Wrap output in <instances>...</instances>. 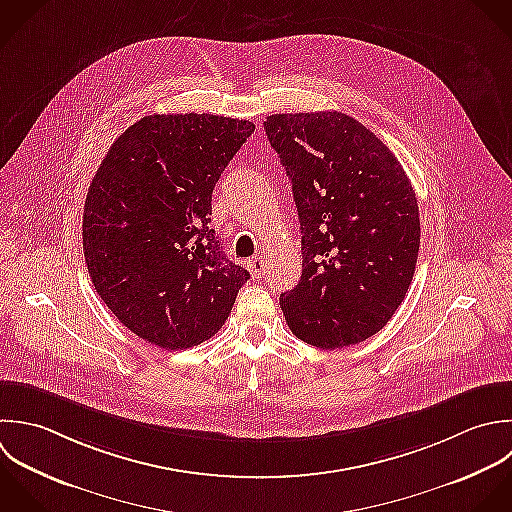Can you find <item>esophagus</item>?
<instances>
[{"label":"esophagus","instance_id":"obj_1","mask_svg":"<svg viewBox=\"0 0 512 512\" xmlns=\"http://www.w3.org/2000/svg\"><path fill=\"white\" fill-rule=\"evenodd\" d=\"M247 267H249L253 279H261V275H263V271H265V261H263V257H255V259H251V261L247 263Z\"/></svg>","mask_w":512,"mask_h":512}]
</instances>
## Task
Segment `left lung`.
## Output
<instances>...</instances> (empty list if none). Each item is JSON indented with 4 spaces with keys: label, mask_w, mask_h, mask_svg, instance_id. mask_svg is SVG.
<instances>
[{
    "label": "left lung",
    "mask_w": 512,
    "mask_h": 512,
    "mask_svg": "<svg viewBox=\"0 0 512 512\" xmlns=\"http://www.w3.org/2000/svg\"><path fill=\"white\" fill-rule=\"evenodd\" d=\"M293 185L303 273L279 305L295 337L343 349L379 333L415 275L421 221L415 189L391 149L339 113L265 121Z\"/></svg>",
    "instance_id": "1"
}]
</instances>
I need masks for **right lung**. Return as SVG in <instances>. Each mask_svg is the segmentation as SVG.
<instances>
[{"label":"right lung","mask_w":512,"mask_h":512,"mask_svg":"<svg viewBox=\"0 0 512 512\" xmlns=\"http://www.w3.org/2000/svg\"><path fill=\"white\" fill-rule=\"evenodd\" d=\"M255 125L211 113L147 115L109 147L83 209V253L101 301L161 349L211 339L247 269L209 227L211 193Z\"/></svg>","instance_id":"right-lung-1"}]
</instances>
